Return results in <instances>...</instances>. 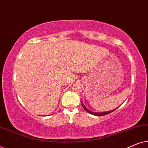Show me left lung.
Returning a JSON list of instances; mask_svg holds the SVG:
<instances>
[{"instance_id": "8db88e82", "label": "left lung", "mask_w": 148, "mask_h": 148, "mask_svg": "<svg viewBox=\"0 0 148 148\" xmlns=\"http://www.w3.org/2000/svg\"><path fill=\"white\" fill-rule=\"evenodd\" d=\"M82 106H83V107H84V108L85 110H86L87 111V112H89V113H90V114H92L96 115V116H104V115L108 114H109V113L112 112H113V111H114V110H111V111H109V112H105L96 113V112H91V111H90V110H88V109H87V108H86V107L84 106V105L83 104V103H82Z\"/></svg>"}]
</instances>
